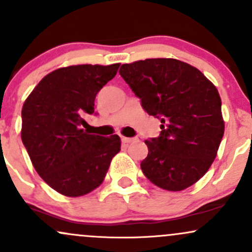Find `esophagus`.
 Segmentation results:
<instances>
[{
	"label": "esophagus",
	"instance_id": "34e87169",
	"mask_svg": "<svg viewBox=\"0 0 252 252\" xmlns=\"http://www.w3.org/2000/svg\"><path fill=\"white\" fill-rule=\"evenodd\" d=\"M134 137H126V136H122V141L124 142V144H130V142L134 141Z\"/></svg>",
	"mask_w": 252,
	"mask_h": 252
}]
</instances>
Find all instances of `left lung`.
Masks as SVG:
<instances>
[{
    "mask_svg": "<svg viewBox=\"0 0 252 252\" xmlns=\"http://www.w3.org/2000/svg\"><path fill=\"white\" fill-rule=\"evenodd\" d=\"M119 73L161 123L159 136L145 140L142 173L170 192L194 185L216 158L224 133L216 87L197 67L171 58L123 63Z\"/></svg>",
    "mask_w": 252,
    "mask_h": 252,
    "instance_id": "left-lung-1",
    "label": "left lung"
}]
</instances>
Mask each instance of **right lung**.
I'll use <instances>...</instances> for the list:
<instances>
[{"mask_svg": "<svg viewBox=\"0 0 252 252\" xmlns=\"http://www.w3.org/2000/svg\"><path fill=\"white\" fill-rule=\"evenodd\" d=\"M121 63L72 65L52 71L26 97L21 140L37 174L66 197H81L100 186L121 151L118 135L104 137L81 128L94 112L97 92Z\"/></svg>", "mask_w": 252, "mask_h": 252, "instance_id": "right-lung-1", "label": "right lung"}]
</instances>
